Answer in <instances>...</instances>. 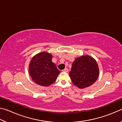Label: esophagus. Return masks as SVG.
I'll return each instance as SVG.
<instances>
[{
  "mask_svg": "<svg viewBox=\"0 0 122 122\" xmlns=\"http://www.w3.org/2000/svg\"><path fill=\"white\" fill-rule=\"evenodd\" d=\"M62 71H64V72H68V69L67 68H65L64 69H63Z\"/></svg>",
  "mask_w": 122,
  "mask_h": 122,
  "instance_id": "1",
  "label": "esophagus"
}]
</instances>
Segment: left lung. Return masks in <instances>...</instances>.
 Returning a JSON list of instances; mask_svg holds the SVG:
<instances>
[{
    "label": "left lung",
    "mask_w": 122,
    "mask_h": 122,
    "mask_svg": "<svg viewBox=\"0 0 122 122\" xmlns=\"http://www.w3.org/2000/svg\"><path fill=\"white\" fill-rule=\"evenodd\" d=\"M69 75L73 84L83 89L94 84L99 76V68L96 61L89 55L76 58L72 64Z\"/></svg>",
    "instance_id": "1"
}]
</instances>
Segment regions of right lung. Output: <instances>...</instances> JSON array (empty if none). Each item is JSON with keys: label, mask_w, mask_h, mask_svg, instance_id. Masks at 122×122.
<instances>
[{"label": "right lung", "mask_w": 122, "mask_h": 122, "mask_svg": "<svg viewBox=\"0 0 122 122\" xmlns=\"http://www.w3.org/2000/svg\"><path fill=\"white\" fill-rule=\"evenodd\" d=\"M52 58V55L46 51L39 53L32 57L29 65V74L35 83L48 86L56 81L60 71L51 61Z\"/></svg>", "instance_id": "obj_1"}]
</instances>
